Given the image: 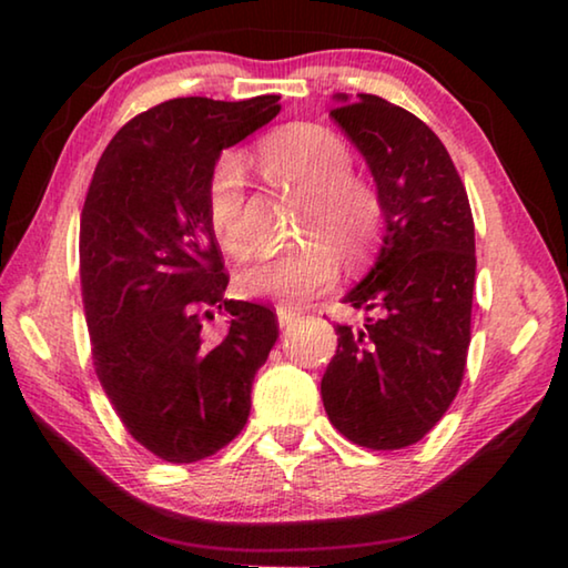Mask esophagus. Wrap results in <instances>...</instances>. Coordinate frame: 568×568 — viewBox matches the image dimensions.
Returning <instances> with one entry per match:
<instances>
[{"label":"esophagus","instance_id":"esophagus-1","mask_svg":"<svg viewBox=\"0 0 568 568\" xmlns=\"http://www.w3.org/2000/svg\"><path fill=\"white\" fill-rule=\"evenodd\" d=\"M275 315H277V325H281V328H291V325L301 318V313L293 311V307H287V305H277Z\"/></svg>","mask_w":568,"mask_h":568}]
</instances>
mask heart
I'll return each instance as SVG.
<instances>
[{
  "mask_svg": "<svg viewBox=\"0 0 568 568\" xmlns=\"http://www.w3.org/2000/svg\"><path fill=\"white\" fill-rule=\"evenodd\" d=\"M257 155L275 182L311 195L303 220V237H311V243L267 257L240 277V287L255 297L301 303L335 281V252L345 263H363L376 250L386 227V210L368 182L353 178L351 148L321 124H293L275 132ZM245 187L243 158L225 152L210 175L207 213L217 243L235 257H250L255 250Z\"/></svg>",
  "mask_w": 568,
  "mask_h": 568,
  "instance_id": "heart-1",
  "label": "heart"
}]
</instances>
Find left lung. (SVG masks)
I'll use <instances>...</instances> for the list:
<instances>
[{"mask_svg": "<svg viewBox=\"0 0 568 568\" xmlns=\"http://www.w3.org/2000/svg\"><path fill=\"white\" fill-rule=\"evenodd\" d=\"M331 118L368 165L386 210L376 263L343 301L363 313L335 325L325 413L353 444H416L456 398L470 343L474 217L444 142L376 94H333Z\"/></svg>", "mask_w": 568, "mask_h": 568, "instance_id": "obj_1", "label": "left lung"}]
</instances>
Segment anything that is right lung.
<instances>
[{"label":"right lung","mask_w":568,"mask_h":568,"mask_svg":"<svg viewBox=\"0 0 568 568\" xmlns=\"http://www.w3.org/2000/svg\"><path fill=\"white\" fill-rule=\"evenodd\" d=\"M277 94L243 102L178 98L114 134L80 225V277L94 371L138 444L170 464L227 446L277 341L271 307L227 301L207 185L225 148L271 122ZM234 315L220 342L212 307Z\"/></svg>","instance_id":"right-lung-1"}]
</instances>
